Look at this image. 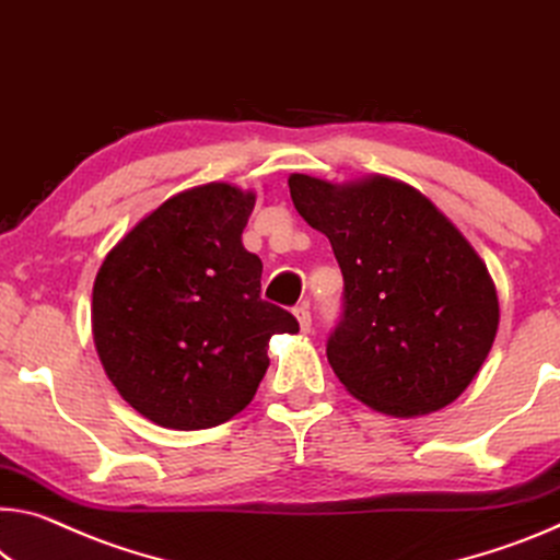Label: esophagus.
Masks as SVG:
<instances>
[{
  "label": "esophagus",
  "mask_w": 560,
  "mask_h": 560,
  "mask_svg": "<svg viewBox=\"0 0 560 560\" xmlns=\"http://www.w3.org/2000/svg\"><path fill=\"white\" fill-rule=\"evenodd\" d=\"M294 314H296V318H299V326H301V331H312V308H308V304H299L296 308H294Z\"/></svg>",
  "instance_id": "34e87169"
}]
</instances>
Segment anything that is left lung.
Wrapping results in <instances>:
<instances>
[{
    "mask_svg": "<svg viewBox=\"0 0 560 560\" xmlns=\"http://www.w3.org/2000/svg\"><path fill=\"white\" fill-rule=\"evenodd\" d=\"M289 189L343 273L326 357L346 392L392 416L456 401L499 328V296L474 246L421 191L388 176L339 186L291 174Z\"/></svg>",
    "mask_w": 560,
    "mask_h": 560,
    "instance_id": "left-lung-1",
    "label": "left lung"
}]
</instances>
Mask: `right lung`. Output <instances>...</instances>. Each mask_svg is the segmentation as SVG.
<instances>
[{
    "instance_id": "obj_1",
    "label": "right lung",
    "mask_w": 560,
    "mask_h": 560,
    "mask_svg": "<svg viewBox=\"0 0 560 560\" xmlns=\"http://www.w3.org/2000/svg\"><path fill=\"white\" fill-rule=\"evenodd\" d=\"M254 201L232 184L176 194L96 273L102 366L124 401L164 429H211L244 411L271 336L299 331L287 308L261 299V259L242 244Z\"/></svg>"
}]
</instances>
